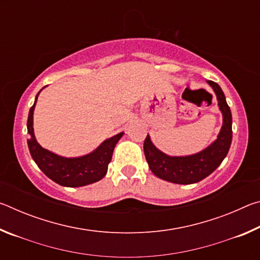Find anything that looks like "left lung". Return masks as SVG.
<instances>
[{"label":"left lung","mask_w":260,"mask_h":260,"mask_svg":"<svg viewBox=\"0 0 260 260\" xmlns=\"http://www.w3.org/2000/svg\"><path fill=\"white\" fill-rule=\"evenodd\" d=\"M217 95L218 105L222 112V127L218 139L203 151L190 156L172 157L153 146L149 135L143 143V150L148 165L156 177L169 182L190 184L196 183L208 177L225 159L232 143V112L226 102V98L217 82L209 80Z\"/></svg>","instance_id":"1"}]
</instances>
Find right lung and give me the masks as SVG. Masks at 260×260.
<instances>
[{"mask_svg": "<svg viewBox=\"0 0 260 260\" xmlns=\"http://www.w3.org/2000/svg\"><path fill=\"white\" fill-rule=\"evenodd\" d=\"M40 91L35 98L33 107L29 109L27 119V133L29 134L27 140L28 149L39 169L52 181L64 187H82L100 181L107 174L113 149L124 133H119L105 140L96 150L82 157L67 158L52 153L47 149H43L34 136L33 111Z\"/></svg>", "mask_w": 260, "mask_h": 260, "instance_id": "1", "label": "right lung"}]
</instances>
